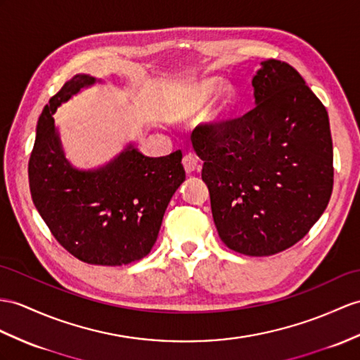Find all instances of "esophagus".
Returning <instances> with one entry per match:
<instances>
[{"label": "esophagus", "mask_w": 360, "mask_h": 360, "mask_svg": "<svg viewBox=\"0 0 360 360\" xmlns=\"http://www.w3.org/2000/svg\"><path fill=\"white\" fill-rule=\"evenodd\" d=\"M183 166H185V171L186 174H192L198 166V160L197 157L194 154H186L185 157H183Z\"/></svg>", "instance_id": "esophagus-1"}]
</instances>
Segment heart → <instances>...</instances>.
<instances>
[{
	"instance_id": "obj_1",
	"label": "heart",
	"mask_w": 360,
	"mask_h": 360,
	"mask_svg": "<svg viewBox=\"0 0 360 360\" xmlns=\"http://www.w3.org/2000/svg\"><path fill=\"white\" fill-rule=\"evenodd\" d=\"M218 79H206V81L200 82L192 86V89L179 98L172 103V114L175 117L180 119H191L197 116V114L203 110L206 102L210 99L218 86ZM233 102V93L229 86H223L215 98L214 103L206 112V120L209 124L218 125L227 117Z\"/></svg>"
}]
</instances>
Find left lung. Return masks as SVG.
Returning a JSON list of instances; mask_svg holds the SVG:
<instances>
[{
    "mask_svg": "<svg viewBox=\"0 0 360 360\" xmlns=\"http://www.w3.org/2000/svg\"><path fill=\"white\" fill-rule=\"evenodd\" d=\"M252 85L255 108L201 124L191 140L205 162L201 179L221 241L269 257L302 240L326 210L333 142L326 107L292 65L267 59Z\"/></svg>",
    "mask_w": 360,
    "mask_h": 360,
    "instance_id": "1",
    "label": "left lung"
}]
</instances>
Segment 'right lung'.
I'll use <instances>...</instances> for the list:
<instances>
[{
    "mask_svg": "<svg viewBox=\"0 0 360 360\" xmlns=\"http://www.w3.org/2000/svg\"><path fill=\"white\" fill-rule=\"evenodd\" d=\"M96 79L76 75L44 107L29 160L34 206L58 243L86 264L124 266L151 252L165 210L185 181L181 151L146 157L128 145L102 168L67 159L53 114Z\"/></svg>",
    "mask_w": 360,
    "mask_h": 360,
    "instance_id": "right-lung-1",
    "label": "right lung"
}]
</instances>
